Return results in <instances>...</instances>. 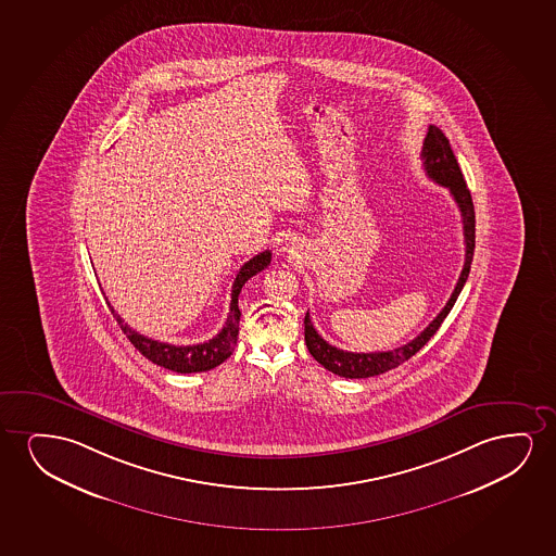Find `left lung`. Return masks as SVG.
I'll return each instance as SVG.
<instances>
[{"mask_svg":"<svg viewBox=\"0 0 556 556\" xmlns=\"http://www.w3.org/2000/svg\"><path fill=\"white\" fill-rule=\"evenodd\" d=\"M421 160L424 167L431 180L448 188L452 198L459 206L462 222H464L465 237V264L462 275L457 279L456 289L452 292L446 305L442 312L434 317L429 327L416 336L412 342L404 343L401 348L393 351H374V353H353V351L338 350L330 345L327 340L320 338L319 332L313 327L309 313H305L304 332L305 345L312 353L313 358L327 368L328 372L338 374L342 378H370L378 374L388 372L391 368L403 365L412 355H416L424 345H426L431 336L439 330L442 320L446 319L450 309L456 304L459 292L464 289L465 281L471 271L472 252H475V206H472L471 191L465 184L462 168L457 165L456 155L450 148L448 138L444 137L439 127L429 125L426 140H424V150H421Z\"/></svg>","mask_w":556,"mask_h":556,"instance_id":"left-lung-1","label":"left lung"}]
</instances>
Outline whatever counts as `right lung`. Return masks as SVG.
<instances>
[{
  "mask_svg": "<svg viewBox=\"0 0 556 556\" xmlns=\"http://www.w3.org/2000/svg\"><path fill=\"white\" fill-rule=\"evenodd\" d=\"M271 262V252L264 251L256 254L254 258L244 262L239 274H237L233 287H231V304H229L228 320L218 334L213 340L198 345H173V343L157 342L152 338L138 334L137 330L125 323V320L114 312V307L110 305V309L114 313L117 325L122 327L123 334L129 338V342L137 348L146 358H150L155 365L163 366L167 370L178 374L206 372L213 370L214 366L222 365L226 358L236 350L237 336H239V292L243 289L244 282L251 279L252 275L260 274L262 269H266Z\"/></svg>",
  "mask_w": 556,
  "mask_h": 556,
  "instance_id": "1",
  "label": "right lung"
}]
</instances>
